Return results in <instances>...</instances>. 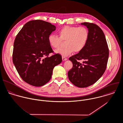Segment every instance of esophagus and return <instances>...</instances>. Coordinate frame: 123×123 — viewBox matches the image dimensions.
Segmentation results:
<instances>
[{
	"label": "esophagus",
	"mask_w": 123,
	"mask_h": 123,
	"mask_svg": "<svg viewBox=\"0 0 123 123\" xmlns=\"http://www.w3.org/2000/svg\"><path fill=\"white\" fill-rule=\"evenodd\" d=\"M62 61H63L67 60V58L66 57H62Z\"/></svg>",
	"instance_id": "1"
}]
</instances>
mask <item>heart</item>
Wrapping results in <instances>:
<instances>
[{"mask_svg": "<svg viewBox=\"0 0 123 123\" xmlns=\"http://www.w3.org/2000/svg\"><path fill=\"white\" fill-rule=\"evenodd\" d=\"M59 37L50 34L48 41L53 48L58 49L60 47L62 41H65L64 48L57 50L56 52L63 56H67L74 51L77 53L81 51L85 47L89 39V31L85 27L65 26L59 31Z\"/></svg>", "mask_w": 123, "mask_h": 123, "instance_id": "heart-1", "label": "heart"}]
</instances>
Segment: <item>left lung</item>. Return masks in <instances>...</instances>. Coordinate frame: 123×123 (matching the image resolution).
<instances>
[{
  "label": "left lung",
  "mask_w": 123,
  "mask_h": 123,
  "mask_svg": "<svg viewBox=\"0 0 123 123\" xmlns=\"http://www.w3.org/2000/svg\"><path fill=\"white\" fill-rule=\"evenodd\" d=\"M89 31L84 48L69 58L73 67L68 73L69 80L75 86L84 88L97 82L105 73L109 57V49L102 29L93 23L83 22ZM84 61L80 63L78 60Z\"/></svg>",
  "instance_id": "left-lung-1"
}]
</instances>
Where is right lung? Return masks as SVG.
<instances>
[{
	"instance_id": "add662e5",
	"label": "right lung",
	"mask_w": 123,
	"mask_h": 123,
	"mask_svg": "<svg viewBox=\"0 0 123 123\" xmlns=\"http://www.w3.org/2000/svg\"><path fill=\"white\" fill-rule=\"evenodd\" d=\"M56 27L41 20L26 23L14 43L13 62L24 82L40 87L49 82L54 67L62 62V56L52 50L48 37ZM53 54L49 56V53Z\"/></svg>"
}]
</instances>
